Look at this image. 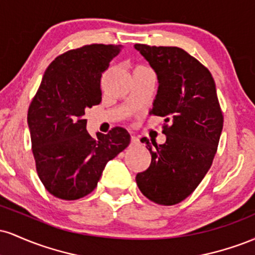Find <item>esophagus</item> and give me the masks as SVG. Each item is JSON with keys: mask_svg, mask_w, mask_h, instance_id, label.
<instances>
[{"mask_svg": "<svg viewBox=\"0 0 255 255\" xmlns=\"http://www.w3.org/2000/svg\"><path fill=\"white\" fill-rule=\"evenodd\" d=\"M130 144L131 145H137V144H139V139H137L136 136L131 135V137H130Z\"/></svg>", "mask_w": 255, "mask_h": 255, "instance_id": "34e87169", "label": "esophagus"}]
</instances>
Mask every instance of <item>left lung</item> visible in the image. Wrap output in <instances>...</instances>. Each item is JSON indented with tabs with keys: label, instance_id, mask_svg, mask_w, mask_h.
<instances>
[{
	"label": "left lung",
	"instance_id": "left-lung-1",
	"mask_svg": "<svg viewBox=\"0 0 255 255\" xmlns=\"http://www.w3.org/2000/svg\"><path fill=\"white\" fill-rule=\"evenodd\" d=\"M134 48L156 72L157 96L151 115L162 116L165 124L163 145L141 142L151 153V164L136 175L140 192L153 203H181L201 182L211 168L223 129V114L211 73L177 46Z\"/></svg>",
	"mask_w": 255,
	"mask_h": 255
}]
</instances>
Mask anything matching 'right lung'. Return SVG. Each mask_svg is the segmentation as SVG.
<instances>
[{"instance_id":"1","label":"right lung","mask_w":255,"mask_h":255,"mask_svg":"<svg viewBox=\"0 0 255 255\" xmlns=\"http://www.w3.org/2000/svg\"><path fill=\"white\" fill-rule=\"evenodd\" d=\"M121 45L90 44L49 64L27 113L37 174L50 194L77 200L97 186L105 165L130 142L115 127L97 139L86 130L85 109L102 101L101 78Z\"/></svg>"}]
</instances>
